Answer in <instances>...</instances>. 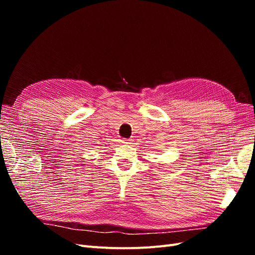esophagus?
<instances>
[{
    "instance_id": "esophagus-1",
    "label": "esophagus",
    "mask_w": 255,
    "mask_h": 255,
    "mask_svg": "<svg viewBox=\"0 0 255 255\" xmlns=\"http://www.w3.org/2000/svg\"><path fill=\"white\" fill-rule=\"evenodd\" d=\"M130 142V139H123L122 140V143H129Z\"/></svg>"
}]
</instances>
